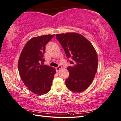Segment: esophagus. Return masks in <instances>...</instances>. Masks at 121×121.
Segmentation results:
<instances>
[{"instance_id": "obj_1", "label": "esophagus", "mask_w": 121, "mask_h": 121, "mask_svg": "<svg viewBox=\"0 0 121 121\" xmlns=\"http://www.w3.org/2000/svg\"><path fill=\"white\" fill-rule=\"evenodd\" d=\"M62 68V67L61 66H58V67H57L56 68V72H59V71L60 70V69Z\"/></svg>"}]
</instances>
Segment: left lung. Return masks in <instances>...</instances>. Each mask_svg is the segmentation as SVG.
Masks as SVG:
<instances>
[{
    "label": "left lung",
    "instance_id": "left-lung-1",
    "mask_svg": "<svg viewBox=\"0 0 121 121\" xmlns=\"http://www.w3.org/2000/svg\"><path fill=\"white\" fill-rule=\"evenodd\" d=\"M67 58H71V66L67 67L69 75L65 81L72 91L81 92L86 90L94 80L98 67L96 51L91 42L77 33L57 34Z\"/></svg>",
    "mask_w": 121,
    "mask_h": 121
}]
</instances>
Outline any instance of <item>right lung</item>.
<instances>
[{"instance_id":"add662e5","label":"right lung","mask_w":121,"mask_h":121,"mask_svg":"<svg viewBox=\"0 0 121 121\" xmlns=\"http://www.w3.org/2000/svg\"><path fill=\"white\" fill-rule=\"evenodd\" d=\"M54 36L48 35L32 38L25 44L19 58L18 69L21 79L36 95L49 91L56 73L54 67L43 63L45 46Z\"/></svg>"}]
</instances>
